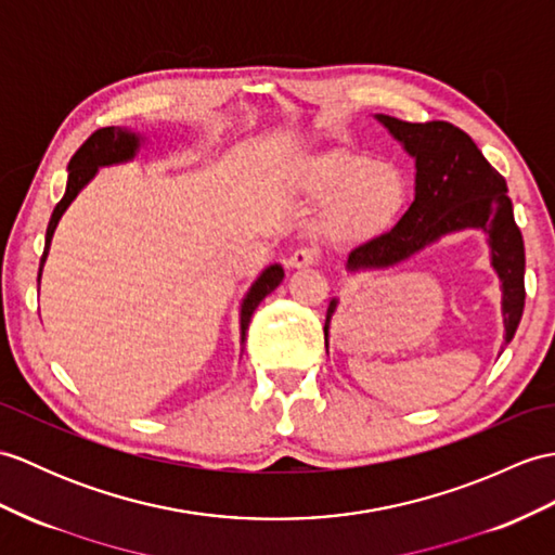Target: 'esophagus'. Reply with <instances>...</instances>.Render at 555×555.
<instances>
[{"instance_id": "obj_1", "label": "esophagus", "mask_w": 555, "mask_h": 555, "mask_svg": "<svg viewBox=\"0 0 555 555\" xmlns=\"http://www.w3.org/2000/svg\"><path fill=\"white\" fill-rule=\"evenodd\" d=\"M319 260V250L317 248H298L288 257V269H302V267H312Z\"/></svg>"}]
</instances>
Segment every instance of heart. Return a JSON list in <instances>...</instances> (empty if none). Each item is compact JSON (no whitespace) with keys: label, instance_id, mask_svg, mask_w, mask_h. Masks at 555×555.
I'll use <instances>...</instances> for the list:
<instances>
[{"label":"heart","instance_id":"1","mask_svg":"<svg viewBox=\"0 0 555 555\" xmlns=\"http://www.w3.org/2000/svg\"><path fill=\"white\" fill-rule=\"evenodd\" d=\"M309 189L333 198L331 217L338 229L369 234L385 227L404 203V179L390 165H373L364 156L338 153L309 177Z\"/></svg>","mask_w":555,"mask_h":555}]
</instances>
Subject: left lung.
I'll return each mask as SVG.
<instances>
[{"mask_svg":"<svg viewBox=\"0 0 555 555\" xmlns=\"http://www.w3.org/2000/svg\"><path fill=\"white\" fill-rule=\"evenodd\" d=\"M376 120L414 158L416 193L392 229L357 243L347 253L345 269L350 274L388 269L442 236L466 229L482 231L489 260L501 281V314L506 343H511L525 307V243L513 219L506 179L487 163L475 141L452 122H404L383 113L376 115ZM336 307L338 298H333L324 324L326 347Z\"/></svg>","mask_w":555,"mask_h":555,"instance_id":"8db88e82","label":"left lung"}]
</instances>
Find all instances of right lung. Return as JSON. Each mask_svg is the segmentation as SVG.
I'll list each match as a JSON object with an SVG mask.
<instances>
[{
	"label": "right lung",
	"mask_w": 555,
	"mask_h": 555,
	"mask_svg": "<svg viewBox=\"0 0 555 555\" xmlns=\"http://www.w3.org/2000/svg\"><path fill=\"white\" fill-rule=\"evenodd\" d=\"M141 144H144V137L132 130H122V127H103V130H96L92 137H89L85 144L75 151V156L68 163V184L63 198L56 203L54 212H51L49 227H47V238H44V253L40 260V272H37V286H40L42 279V269L47 262V255L51 248V238H54V231L59 227V219L63 212L68 210V205L77 198L89 182H92L94 175L99 172V167L106 165H120V163H130L139 153ZM283 281V267L281 264H269L262 269V274L253 281V286L248 288L246 298L241 302V345H246V333L250 317L269 293H272L279 283Z\"/></svg>",
	"instance_id": "1"
}]
</instances>
